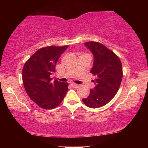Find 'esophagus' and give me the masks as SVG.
Instances as JSON below:
<instances>
[{
    "mask_svg": "<svg viewBox=\"0 0 148 148\" xmlns=\"http://www.w3.org/2000/svg\"><path fill=\"white\" fill-rule=\"evenodd\" d=\"M71 86L73 87V88H78L79 87V85H77V84H74V83H72L71 84Z\"/></svg>",
    "mask_w": 148,
    "mask_h": 148,
    "instance_id": "obj_1",
    "label": "esophagus"
}]
</instances>
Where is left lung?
Returning a JSON list of instances; mask_svg holds the SVG:
<instances>
[{
  "label": "left lung",
  "mask_w": 148,
  "mask_h": 148,
  "mask_svg": "<svg viewBox=\"0 0 148 148\" xmlns=\"http://www.w3.org/2000/svg\"><path fill=\"white\" fill-rule=\"evenodd\" d=\"M85 46L94 55V64L90 72L96 76L95 87L88 98L82 99L87 106L100 108L114 98L120 88L123 78V66L118 56L103 44L88 42Z\"/></svg>",
  "instance_id": "left-lung-1"
}]
</instances>
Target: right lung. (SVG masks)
<instances>
[{
	"instance_id": "add662e5",
	"label": "right lung",
	"mask_w": 148,
	"mask_h": 148,
	"mask_svg": "<svg viewBox=\"0 0 148 148\" xmlns=\"http://www.w3.org/2000/svg\"><path fill=\"white\" fill-rule=\"evenodd\" d=\"M69 46H47L37 50L24 64L23 84L32 100L44 109L58 106L68 92V83L54 80L50 75L55 72L58 58Z\"/></svg>"
}]
</instances>
